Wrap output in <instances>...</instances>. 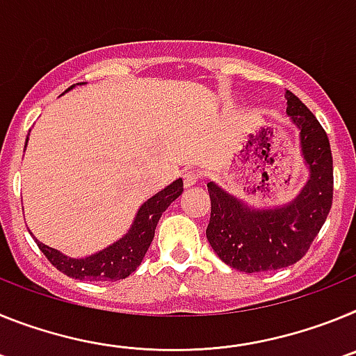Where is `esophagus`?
<instances>
[{
    "mask_svg": "<svg viewBox=\"0 0 356 356\" xmlns=\"http://www.w3.org/2000/svg\"><path fill=\"white\" fill-rule=\"evenodd\" d=\"M197 178H200V175H197L196 171H185L184 172V185L185 187H191V185H194L197 181Z\"/></svg>",
    "mask_w": 356,
    "mask_h": 356,
    "instance_id": "34e87169",
    "label": "esophagus"
}]
</instances>
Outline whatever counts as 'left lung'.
Segmentation results:
<instances>
[{"label": "left lung", "instance_id": "obj_1", "mask_svg": "<svg viewBox=\"0 0 356 356\" xmlns=\"http://www.w3.org/2000/svg\"><path fill=\"white\" fill-rule=\"evenodd\" d=\"M287 114L300 130L308 181L275 209H251L209 181L212 213L207 238L217 257L242 273L276 271L303 259L325 225L333 200V159L326 131L298 96L285 90Z\"/></svg>", "mask_w": 356, "mask_h": 356}]
</instances>
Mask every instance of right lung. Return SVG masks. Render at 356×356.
Instances as JSON below:
<instances>
[{
  "label": "right lung",
  "mask_w": 356,
  "mask_h": 356,
  "mask_svg": "<svg viewBox=\"0 0 356 356\" xmlns=\"http://www.w3.org/2000/svg\"><path fill=\"white\" fill-rule=\"evenodd\" d=\"M72 87L74 85H71L67 90H71ZM181 193H184V181L178 178L155 196H151L140 207L134 219V225L124 237L85 259H71L58 250H53L39 242L33 235L31 237L35 238L37 246L46 254V259L64 275L76 280H87V282H118L130 276L140 266L151 241L155 237V228L160 217Z\"/></svg>",
  "instance_id": "1"
}]
</instances>
